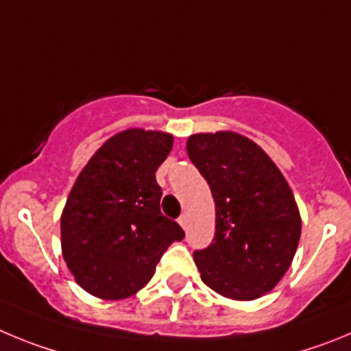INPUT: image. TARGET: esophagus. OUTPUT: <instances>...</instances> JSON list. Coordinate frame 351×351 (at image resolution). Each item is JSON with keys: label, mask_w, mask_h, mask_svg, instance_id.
I'll return each mask as SVG.
<instances>
[{"label": "esophagus", "mask_w": 351, "mask_h": 351, "mask_svg": "<svg viewBox=\"0 0 351 351\" xmlns=\"http://www.w3.org/2000/svg\"><path fill=\"white\" fill-rule=\"evenodd\" d=\"M178 223L185 229V227H187V215H182V217L178 219Z\"/></svg>", "instance_id": "obj_1"}]
</instances>
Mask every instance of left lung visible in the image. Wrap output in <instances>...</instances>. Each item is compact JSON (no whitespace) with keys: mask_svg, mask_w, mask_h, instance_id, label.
Segmentation results:
<instances>
[{"mask_svg":"<svg viewBox=\"0 0 351 351\" xmlns=\"http://www.w3.org/2000/svg\"><path fill=\"white\" fill-rule=\"evenodd\" d=\"M192 164L215 201V238L194 252L201 280L234 301L274 289L298 250L301 217L289 183L267 154L230 131L194 134Z\"/></svg>","mask_w":351,"mask_h":351,"instance_id":"obj_1","label":"left lung"}]
</instances>
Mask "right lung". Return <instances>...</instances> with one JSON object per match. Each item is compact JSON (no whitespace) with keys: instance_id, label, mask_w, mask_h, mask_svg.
<instances>
[{"instance_id":"obj_1","label":"right lung","mask_w":351,"mask_h":351,"mask_svg":"<svg viewBox=\"0 0 351 351\" xmlns=\"http://www.w3.org/2000/svg\"><path fill=\"white\" fill-rule=\"evenodd\" d=\"M173 147L159 131L110 138L78 175L61 217L62 257L78 285L124 299L147 285L168 246L185 238L160 211L156 171Z\"/></svg>"}]
</instances>
